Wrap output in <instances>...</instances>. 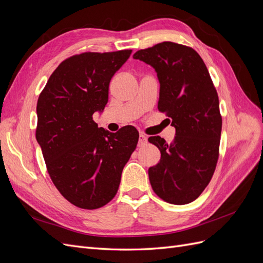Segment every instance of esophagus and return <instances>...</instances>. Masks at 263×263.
<instances>
[{"instance_id": "1", "label": "esophagus", "mask_w": 263, "mask_h": 263, "mask_svg": "<svg viewBox=\"0 0 263 263\" xmlns=\"http://www.w3.org/2000/svg\"><path fill=\"white\" fill-rule=\"evenodd\" d=\"M147 141H148V139H147V137L145 136V135L140 134V135H139V140H138V146H139V147H142V146L147 144Z\"/></svg>"}]
</instances>
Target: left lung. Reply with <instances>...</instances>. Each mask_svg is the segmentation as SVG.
<instances>
[{
    "label": "left lung",
    "mask_w": 263,
    "mask_h": 263,
    "mask_svg": "<svg viewBox=\"0 0 263 263\" xmlns=\"http://www.w3.org/2000/svg\"><path fill=\"white\" fill-rule=\"evenodd\" d=\"M153 67L160 83L158 109L172 119L176 137L149 142L161 153L148 170L154 192L170 204L193 202L209 185L219 156V101L203 59L191 47L163 42L134 54Z\"/></svg>",
    "instance_id": "obj_1"
}]
</instances>
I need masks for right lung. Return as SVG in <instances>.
I'll use <instances>...</instances> for the list:
<instances>
[{"label":"right lung","mask_w":263,"mask_h":263,"mask_svg":"<svg viewBox=\"0 0 263 263\" xmlns=\"http://www.w3.org/2000/svg\"><path fill=\"white\" fill-rule=\"evenodd\" d=\"M130 53L74 54L60 63L39 94L36 139L47 171L61 195L80 209L97 210L113 200L137 146L134 127L109 133L93 121L108 101L110 79Z\"/></svg>","instance_id":"right-lung-1"}]
</instances>
